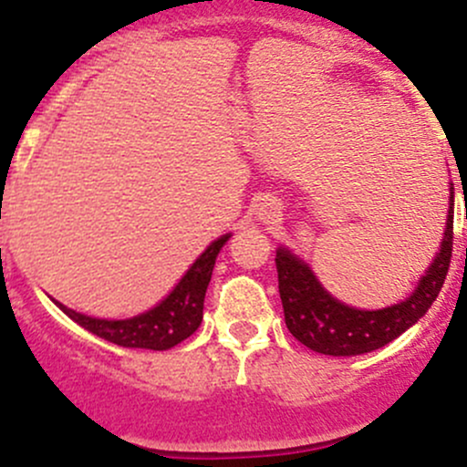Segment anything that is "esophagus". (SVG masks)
Instances as JSON below:
<instances>
[{
	"mask_svg": "<svg viewBox=\"0 0 467 467\" xmlns=\"http://www.w3.org/2000/svg\"><path fill=\"white\" fill-rule=\"evenodd\" d=\"M278 213H281V211H278V204L272 198L261 200V204H258V218L267 220V223H269V220L276 218Z\"/></svg>",
	"mask_w": 467,
	"mask_h": 467,
	"instance_id": "obj_1",
	"label": "esophagus"
}]
</instances>
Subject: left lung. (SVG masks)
I'll list each match as a JSON object with an SVG mask.
<instances>
[{
  "instance_id": "8db88e82",
  "label": "left lung",
  "mask_w": 467,
  "mask_h": 467,
  "mask_svg": "<svg viewBox=\"0 0 467 467\" xmlns=\"http://www.w3.org/2000/svg\"><path fill=\"white\" fill-rule=\"evenodd\" d=\"M450 202L448 229L431 267L420 278L410 299L382 310H358L339 304L319 285L306 263H301L285 247L278 249L274 261H276L278 295H281L287 330L310 350L335 355V358L371 353L400 337L430 310L448 276L451 240H454V191Z\"/></svg>"
}]
</instances>
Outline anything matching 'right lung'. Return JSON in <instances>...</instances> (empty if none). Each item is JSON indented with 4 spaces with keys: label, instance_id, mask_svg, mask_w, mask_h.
<instances>
[{
    "label": "right lung",
    "instance_id": "add662e5",
    "mask_svg": "<svg viewBox=\"0 0 467 467\" xmlns=\"http://www.w3.org/2000/svg\"><path fill=\"white\" fill-rule=\"evenodd\" d=\"M227 240L229 235H223L215 243H211L206 252L184 274V278L177 283L175 290L160 306L143 312V315L132 317V319H96V317L80 315V312L57 304V301L56 304L76 324L83 326L85 330L112 341L117 346L150 350L172 348V346L191 337L200 328L202 310H204V295L206 287H209L211 274H213L215 256H218V252Z\"/></svg>",
    "mask_w": 467,
    "mask_h": 467
}]
</instances>
